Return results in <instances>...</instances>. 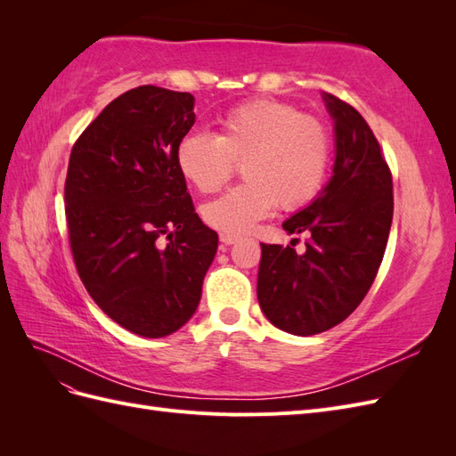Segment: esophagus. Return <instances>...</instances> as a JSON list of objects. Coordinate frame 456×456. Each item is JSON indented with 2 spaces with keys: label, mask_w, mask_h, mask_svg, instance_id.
<instances>
[{
  "label": "esophagus",
  "mask_w": 456,
  "mask_h": 456,
  "mask_svg": "<svg viewBox=\"0 0 456 456\" xmlns=\"http://www.w3.org/2000/svg\"><path fill=\"white\" fill-rule=\"evenodd\" d=\"M238 240H240V236H236V233H226V232L220 233V241H223L224 245H232V243H236Z\"/></svg>",
  "instance_id": "34e87169"
}]
</instances>
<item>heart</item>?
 I'll return each mask as SVG.
<instances>
[{"label":"heart","instance_id":"heart-1","mask_svg":"<svg viewBox=\"0 0 456 456\" xmlns=\"http://www.w3.org/2000/svg\"><path fill=\"white\" fill-rule=\"evenodd\" d=\"M176 167L201 194L223 188L240 165L245 181L205 203L209 226L249 232L275 205L308 203L327 176L330 133L322 119L281 101H255L218 121L216 134L188 133L176 146Z\"/></svg>","mask_w":456,"mask_h":456}]
</instances>
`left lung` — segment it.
<instances>
[{"label": "left lung", "mask_w": 456, "mask_h": 456, "mask_svg": "<svg viewBox=\"0 0 456 456\" xmlns=\"http://www.w3.org/2000/svg\"><path fill=\"white\" fill-rule=\"evenodd\" d=\"M335 119L333 176L306 209L283 223L308 232L306 253L260 243V310L285 333L310 337L338 325L360 306L377 278L388 243L392 173L377 136L354 106L323 93Z\"/></svg>", "instance_id": "obj_1"}]
</instances>
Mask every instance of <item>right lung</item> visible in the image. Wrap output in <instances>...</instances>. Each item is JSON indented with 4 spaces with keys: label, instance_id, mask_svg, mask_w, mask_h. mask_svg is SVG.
I'll use <instances>...</instances> for the list:
<instances>
[{
    "label": "right lung",
    "instance_id": "1",
    "mask_svg": "<svg viewBox=\"0 0 456 456\" xmlns=\"http://www.w3.org/2000/svg\"><path fill=\"white\" fill-rule=\"evenodd\" d=\"M194 101L156 86L123 93L79 134L68 163L79 278L108 317L146 338L167 337L194 315L218 247L175 158L196 121Z\"/></svg>",
    "mask_w": 456,
    "mask_h": 456
}]
</instances>
